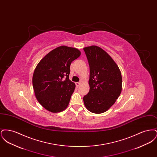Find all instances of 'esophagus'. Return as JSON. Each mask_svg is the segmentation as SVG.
Returning <instances> with one entry per match:
<instances>
[{"label":"esophagus","mask_w":157,"mask_h":157,"mask_svg":"<svg viewBox=\"0 0 157 157\" xmlns=\"http://www.w3.org/2000/svg\"><path fill=\"white\" fill-rule=\"evenodd\" d=\"M81 83H82V82H81H81H76V83H75V84H76V86H79L80 85H81Z\"/></svg>","instance_id":"1"}]
</instances>
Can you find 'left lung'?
<instances>
[{
    "label": "left lung",
    "mask_w": 157,
    "mask_h": 157,
    "mask_svg": "<svg viewBox=\"0 0 157 157\" xmlns=\"http://www.w3.org/2000/svg\"><path fill=\"white\" fill-rule=\"evenodd\" d=\"M90 68V91L83 98L86 109L94 113L108 111L122 91V75L112 58L100 47L83 48Z\"/></svg>",
    "instance_id": "1"
}]
</instances>
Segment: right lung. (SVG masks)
<instances>
[{
	"mask_svg": "<svg viewBox=\"0 0 157 157\" xmlns=\"http://www.w3.org/2000/svg\"><path fill=\"white\" fill-rule=\"evenodd\" d=\"M80 55L78 49L63 45L37 63L32 77L33 88L37 101L47 111L58 113L67 109L75 88V83L69 78L70 65ZM64 75L67 76L65 80Z\"/></svg>",
	"mask_w": 157,
	"mask_h": 157,
	"instance_id": "add662e5",
	"label": "right lung"
}]
</instances>
